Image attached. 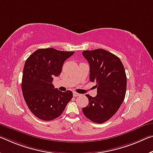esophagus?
<instances>
[{
	"instance_id": "esophagus-1",
	"label": "esophagus",
	"mask_w": 153,
	"mask_h": 153,
	"mask_svg": "<svg viewBox=\"0 0 153 153\" xmlns=\"http://www.w3.org/2000/svg\"><path fill=\"white\" fill-rule=\"evenodd\" d=\"M73 94H74V97H78V96H80V94L77 93H76V92H74Z\"/></svg>"
}]
</instances>
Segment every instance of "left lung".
Returning a JSON list of instances; mask_svg holds the SVG:
<instances>
[{
  "instance_id": "1",
  "label": "left lung",
  "mask_w": 153,
  "mask_h": 153,
  "mask_svg": "<svg viewBox=\"0 0 153 153\" xmlns=\"http://www.w3.org/2000/svg\"><path fill=\"white\" fill-rule=\"evenodd\" d=\"M90 65V81L95 82L97 94H86L88 105L82 108L84 116L101 124L115 114L125 99L127 76L119 58L103 49L83 51Z\"/></svg>"
}]
</instances>
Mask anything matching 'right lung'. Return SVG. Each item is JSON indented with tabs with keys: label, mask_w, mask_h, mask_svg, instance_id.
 Masks as SVG:
<instances>
[{
	"label": "right lung",
	"mask_w": 153,
	"mask_h": 153,
	"mask_svg": "<svg viewBox=\"0 0 153 153\" xmlns=\"http://www.w3.org/2000/svg\"><path fill=\"white\" fill-rule=\"evenodd\" d=\"M75 52L43 48L34 52L25 62L22 91L29 110L43 120H52L62 114L73 97L71 91H60L52 84L53 77L62 71L64 62Z\"/></svg>",
	"instance_id": "1"
}]
</instances>
